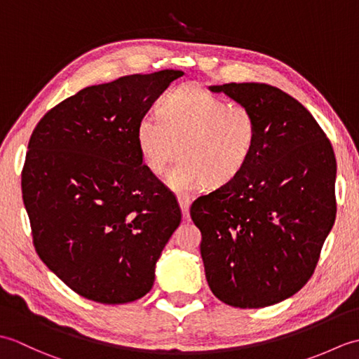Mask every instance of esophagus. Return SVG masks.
<instances>
[{
  "instance_id": "34e87169",
  "label": "esophagus",
  "mask_w": 359,
  "mask_h": 359,
  "mask_svg": "<svg viewBox=\"0 0 359 359\" xmlns=\"http://www.w3.org/2000/svg\"><path fill=\"white\" fill-rule=\"evenodd\" d=\"M179 205L182 208V215H184L185 219L189 217V205H191V199H189L188 196H179Z\"/></svg>"
}]
</instances>
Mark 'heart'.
I'll return each instance as SVG.
<instances>
[{
	"label": "heart",
	"instance_id": "b5f03b06",
	"mask_svg": "<svg viewBox=\"0 0 359 359\" xmlns=\"http://www.w3.org/2000/svg\"><path fill=\"white\" fill-rule=\"evenodd\" d=\"M135 140L144 166L162 174L177 154L166 182L188 193L207 184L222 187L247 166L257 140L248 106L230 103L197 85H182L158 104V117H140Z\"/></svg>",
	"mask_w": 359,
	"mask_h": 359
}]
</instances>
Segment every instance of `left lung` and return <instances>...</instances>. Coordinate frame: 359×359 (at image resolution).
<instances>
[{"label":"left lung","mask_w":359,"mask_h":359,"mask_svg":"<svg viewBox=\"0 0 359 359\" xmlns=\"http://www.w3.org/2000/svg\"><path fill=\"white\" fill-rule=\"evenodd\" d=\"M253 111L257 140L239 175L189 210L212 294L231 307L278 304L307 284L337 217V158L313 116L265 83L211 86Z\"/></svg>","instance_id":"left-lung-1"}]
</instances>
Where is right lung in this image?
Segmentation results:
<instances>
[{
    "label": "right lung",
    "mask_w": 359,
    "mask_h": 359,
    "mask_svg": "<svg viewBox=\"0 0 359 359\" xmlns=\"http://www.w3.org/2000/svg\"><path fill=\"white\" fill-rule=\"evenodd\" d=\"M182 75L165 69L85 88L30 135L21 189L35 251L86 299L126 304L147 294L180 224L175 196L143 165L135 128Z\"/></svg>",
    "instance_id": "obj_1"
}]
</instances>
